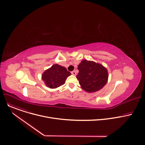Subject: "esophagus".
Returning <instances> with one entry per match:
<instances>
[{"mask_svg": "<svg viewBox=\"0 0 145 145\" xmlns=\"http://www.w3.org/2000/svg\"><path fill=\"white\" fill-rule=\"evenodd\" d=\"M71 73H72L73 75H74V76L76 75V72L75 71H72V72H71Z\"/></svg>", "mask_w": 145, "mask_h": 145, "instance_id": "34e87169", "label": "esophagus"}]
</instances>
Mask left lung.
<instances>
[{"mask_svg": "<svg viewBox=\"0 0 145 145\" xmlns=\"http://www.w3.org/2000/svg\"><path fill=\"white\" fill-rule=\"evenodd\" d=\"M79 72L76 78L82 89L93 93L102 89L108 81L106 68L92 61L82 60L78 66Z\"/></svg>", "mask_w": 145, "mask_h": 145, "instance_id": "1", "label": "left lung"}]
</instances>
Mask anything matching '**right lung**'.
Segmentation results:
<instances>
[{
	"instance_id": "add662e5",
	"label": "right lung",
	"mask_w": 145,
	"mask_h": 145,
	"mask_svg": "<svg viewBox=\"0 0 145 145\" xmlns=\"http://www.w3.org/2000/svg\"><path fill=\"white\" fill-rule=\"evenodd\" d=\"M71 73L66 68L58 64H54L42 74V80L49 88L54 89L63 85Z\"/></svg>"
}]
</instances>
